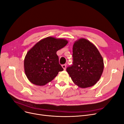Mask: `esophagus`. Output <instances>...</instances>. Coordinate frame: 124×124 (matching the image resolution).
<instances>
[{
  "mask_svg": "<svg viewBox=\"0 0 124 124\" xmlns=\"http://www.w3.org/2000/svg\"><path fill=\"white\" fill-rule=\"evenodd\" d=\"M66 64H65V65H62V68L63 69V70H66Z\"/></svg>",
  "mask_w": 124,
  "mask_h": 124,
  "instance_id": "34e87169",
  "label": "esophagus"
}]
</instances>
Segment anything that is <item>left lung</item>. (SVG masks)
<instances>
[{"label": "left lung", "mask_w": 124, "mask_h": 124, "mask_svg": "<svg viewBox=\"0 0 124 124\" xmlns=\"http://www.w3.org/2000/svg\"><path fill=\"white\" fill-rule=\"evenodd\" d=\"M73 58V64L67 71L73 82L83 88L95 85L104 69L103 59L97 47L87 39H79L74 43Z\"/></svg>", "instance_id": "8db88e82"}]
</instances>
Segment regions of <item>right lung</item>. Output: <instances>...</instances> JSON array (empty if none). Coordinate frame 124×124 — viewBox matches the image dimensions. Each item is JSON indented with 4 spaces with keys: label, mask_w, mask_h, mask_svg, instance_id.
Segmentation results:
<instances>
[{
    "label": "right lung",
    "mask_w": 124,
    "mask_h": 124,
    "mask_svg": "<svg viewBox=\"0 0 124 124\" xmlns=\"http://www.w3.org/2000/svg\"><path fill=\"white\" fill-rule=\"evenodd\" d=\"M68 43L66 39L49 37L39 41L27 52L24 67L29 81L36 85H45L63 70L56 52Z\"/></svg>",
    "instance_id": "1"
}]
</instances>
